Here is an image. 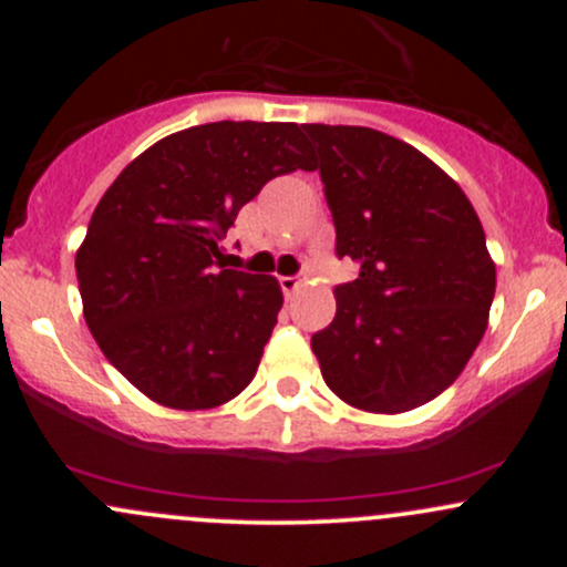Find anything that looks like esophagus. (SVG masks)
<instances>
[{
    "mask_svg": "<svg viewBox=\"0 0 567 567\" xmlns=\"http://www.w3.org/2000/svg\"><path fill=\"white\" fill-rule=\"evenodd\" d=\"M279 288H282L285 296H293L296 290L301 288V279L299 277H279Z\"/></svg>",
    "mask_w": 567,
    "mask_h": 567,
    "instance_id": "34e87169",
    "label": "esophagus"
}]
</instances>
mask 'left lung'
<instances>
[{
  "instance_id": "1",
  "label": "left lung",
  "mask_w": 567,
  "mask_h": 567,
  "mask_svg": "<svg viewBox=\"0 0 567 567\" xmlns=\"http://www.w3.org/2000/svg\"><path fill=\"white\" fill-rule=\"evenodd\" d=\"M359 266L312 334L326 386L348 405L403 414L461 375L488 326L496 266L472 203L425 153L364 125H301Z\"/></svg>"
}]
</instances>
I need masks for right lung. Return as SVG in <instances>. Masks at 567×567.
<instances>
[{"label":"right lung","mask_w":567,"mask_h":567,"mask_svg":"<svg viewBox=\"0 0 567 567\" xmlns=\"http://www.w3.org/2000/svg\"><path fill=\"white\" fill-rule=\"evenodd\" d=\"M316 169L296 123H205L164 136L106 188L76 251L104 357L167 409L241 394L282 310L268 274L225 268L221 238L271 177Z\"/></svg>","instance_id":"obj_1"}]
</instances>
